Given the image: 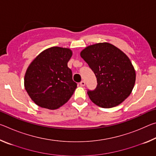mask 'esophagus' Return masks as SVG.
I'll use <instances>...</instances> for the list:
<instances>
[{
	"label": "esophagus",
	"instance_id": "34e87169",
	"mask_svg": "<svg viewBox=\"0 0 156 156\" xmlns=\"http://www.w3.org/2000/svg\"><path fill=\"white\" fill-rule=\"evenodd\" d=\"M80 84L81 86H84V85H85V82H84V80H82L80 83Z\"/></svg>",
	"mask_w": 156,
	"mask_h": 156
}]
</instances>
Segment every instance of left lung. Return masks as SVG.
I'll return each instance as SVG.
<instances>
[{"label": "left lung", "instance_id": "left-lung-1", "mask_svg": "<svg viewBox=\"0 0 156 156\" xmlns=\"http://www.w3.org/2000/svg\"><path fill=\"white\" fill-rule=\"evenodd\" d=\"M80 56L97 78L89 98L102 108L117 106L131 94L136 82L135 69L126 55L113 44L100 43L83 49Z\"/></svg>", "mask_w": 156, "mask_h": 156}]
</instances>
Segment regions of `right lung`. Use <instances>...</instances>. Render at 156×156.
<instances>
[{
    "label": "right lung",
    "mask_w": 156,
    "mask_h": 156,
    "mask_svg": "<svg viewBox=\"0 0 156 156\" xmlns=\"http://www.w3.org/2000/svg\"><path fill=\"white\" fill-rule=\"evenodd\" d=\"M72 56L69 49L53 47L41 52L29 66L25 88L39 107L56 109L72 97L77 87L67 67Z\"/></svg>",
    "instance_id": "obj_1"
}]
</instances>
